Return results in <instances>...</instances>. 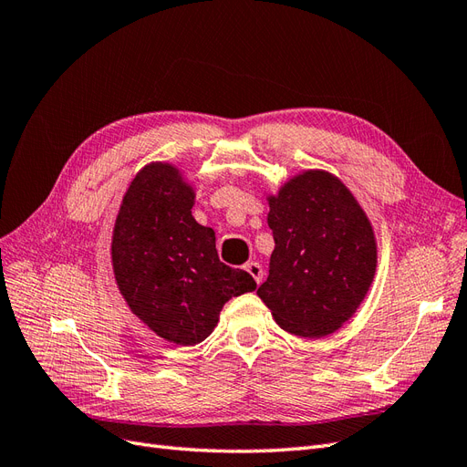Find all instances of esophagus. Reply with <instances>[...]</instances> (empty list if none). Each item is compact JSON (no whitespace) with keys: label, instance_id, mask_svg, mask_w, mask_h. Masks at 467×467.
<instances>
[{"label":"esophagus","instance_id":"obj_1","mask_svg":"<svg viewBox=\"0 0 467 467\" xmlns=\"http://www.w3.org/2000/svg\"><path fill=\"white\" fill-rule=\"evenodd\" d=\"M245 271L255 278V282H257V286L261 285V280H263V268H261V265L259 263H255V261H251V263H245Z\"/></svg>","mask_w":467,"mask_h":467}]
</instances>
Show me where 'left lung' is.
I'll return each mask as SVG.
<instances>
[{
	"instance_id": "left-lung-1",
	"label": "left lung",
	"mask_w": 467,
	"mask_h": 467,
	"mask_svg": "<svg viewBox=\"0 0 467 467\" xmlns=\"http://www.w3.org/2000/svg\"><path fill=\"white\" fill-rule=\"evenodd\" d=\"M275 251L257 296L282 329L304 338L338 331L368 294L378 242L345 182L304 169L266 194Z\"/></svg>"
}]
</instances>
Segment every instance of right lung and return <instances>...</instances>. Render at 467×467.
<instances>
[{
	"label": "right lung",
	"mask_w": 467,
	"mask_h": 467,
	"mask_svg": "<svg viewBox=\"0 0 467 467\" xmlns=\"http://www.w3.org/2000/svg\"><path fill=\"white\" fill-rule=\"evenodd\" d=\"M196 191L173 163L144 165L112 228L110 263L130 312L163 341L192 347L214 331L223 304L257 288L218 259L214 230L192 218Z\"/></svg>",
	"instance_id": "right-lung-1"
}]
</instances>
